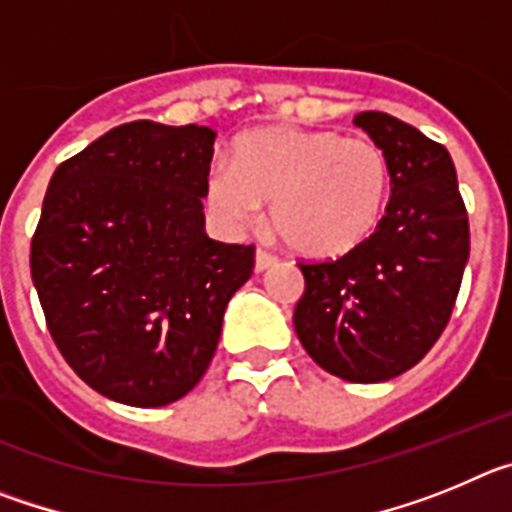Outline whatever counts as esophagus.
I'll return each instance as SVG.
<instances>
[{"instance_id":"obj_1","label":"esophagus","mask_w":512,"mask_h":512,"mask_svg":"<svg viewBox=\"0 0 512 512\" xmlns=\"http://www.w3.org/2000/svg\"><path fill=\"white\" fill-rule=\"evenodd\" d=\"M277 256H274V253H269V251H264V248H259V251H256V271H266V269H271V266L277 264Z\"/></svg>"}]
</instances>
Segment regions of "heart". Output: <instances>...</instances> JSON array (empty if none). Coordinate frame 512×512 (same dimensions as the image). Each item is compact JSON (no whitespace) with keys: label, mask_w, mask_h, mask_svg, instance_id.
<instances>
[{"label":"heart","mask_w":512,"mask_h":512,"mask_svg":"<svg viewBox=\"0 0 512 512\" xmlns=\"http://www.w3.org/2000/svg\"><path fill=\"white\" fill-rule=\"evenodd\" d=\"M207 200L225 220L271 225L292 251L336 259L364 246L390 202V161L372 138L338 130L264 128L233 143V169L215 166Z\"/></svg>","instance_id":"b5f03b06"}]
</instances>
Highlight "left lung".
Listing matches in <instances>:
<instances>
[{
  "mask_svg": "<svg viewBox=\"0 0 512 512\" xmlns=\"http://www.w3.org/2000/svg\"><path fill=\"white\" fill-rule=\"evenodd\" d=\"M354 122L390 161L377 233L338 259L300 261L295 330L307 354L346 382L408 372L438 341L469 259V217L449 151L387 112Z\"/></svg>",
  "mask_w": 512,
  "mask_h": 512,
  "instance_id": "obj_1",
  "label": "left lung"
}]
</instances>
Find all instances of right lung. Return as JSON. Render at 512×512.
I'll return each instance as SVG.
<instances>
[{
  "mask_svg": "<svg viewBox=\"0 0 512 512\" xmlns=\"http://www.w3.org/2000/svg\"><path fill=\"white\" fill-rule=\"evenodd\" d=\"M215 130L153 120L112 128L51 176L30 243L45 325L99 395L161 408L215 356L256 248L207 238Z\"/></svg>",
  "mask_w": 512,
  "mask_h": 512,
  "instance_id": "right-lung-1",
  "label": "right lung"
}]
</instances>
